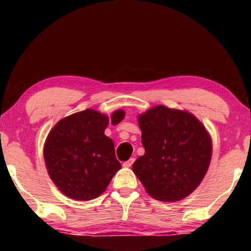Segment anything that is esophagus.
<instances>
[{"label": "esophagus", "mask_w": 251, "mask_h": 251, "mask_svg": "<svg viewBox=\"0 0 251 251\" xmlns=\"http://www.w3.org/2000/svg\"><path fill=\"white\" fill-rule=\"evenodd\" d=\"M133 162H134V158H129L128 160H126V162H124L123 165L125 166V168H131L132 164H133Z\"/></svg>", "instance_id": "esophagus-1"}]
</instances>
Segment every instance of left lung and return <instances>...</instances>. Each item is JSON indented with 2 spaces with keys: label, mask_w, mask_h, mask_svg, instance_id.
I'll use <instances>...</instances> for the list:
<instances>
[{
  "label": "left lung",
  "mask_w": 251,
  "mask_h": 251,
  "mask_svg": "<svg viewBox=\"0 0 251 251\" xmlns=\"http://www.w3.org/2000/svg\"><path fill=\"white\" fill-rule=\"evenodd\" d=\"M138 120L145 154L133 163V172L155 200H183L208 171L212 145L205 127L188 112L162 105Z\"/></svg>",
  "instance_id": "obj_1"
}]
</instances>
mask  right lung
I'll return each mask as SVG.
<instances>
[{
    "label": "right lung",
    "mask_w": 251,
    "mask_h": 251,
    "mask_svg": "<svg viewBox=\"0 0 251 251\" xmlns=\"http://www.w3.org/2000/svg\"><path fill=\"white\" fill-rule=\"evenodd\" d=\"M125 117L122 109L112 114L117 125ZM109 119L94 109L63 118L48 134L43 149L46 166L62 194L76 201H91L105 191L122 169L113 140L106 137Z\"/></svg>",
    "instance_id": "right-lung-1"
}]
</instances>
